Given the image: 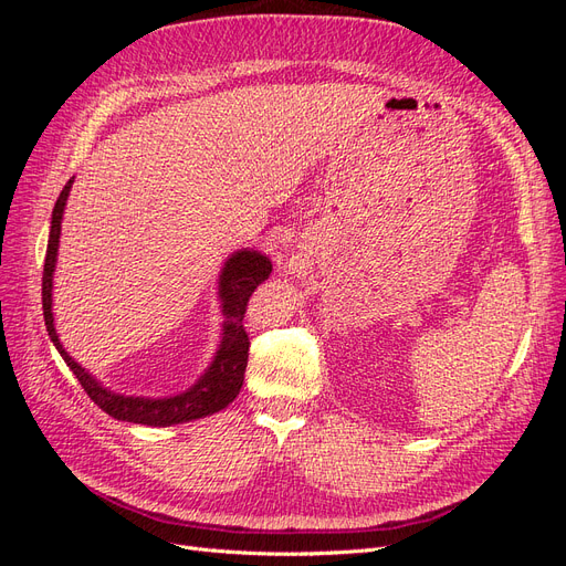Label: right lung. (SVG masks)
<instances>
[{"label": "right lung", "instance_id": "right-lung-1", "mask_svg": "<svg viewBox=\"0 0 566 566\" xmlns=\"http://www.w3.org/2000/svg\"><path fill=\"white\" fill-rule=\"evenodd\" d=\"M71 184L63 186V191L54 205V214H51V231L46 243V256H44V273H42V310H44V323L51 342H54L59 354L67 368L73 370L82 389L90 394V399L106 410L108 416L125 420V422H139L150 427H167L179 424L186 420H196L212 416L217 410L227 408L243 387L245 366H248V349L250 337L245 333V310L256 285L264 283L271 273V262L260 252H235L227 262L224 271L219 279V295L224 302V339L214 356L212 366L208 373L184 394L169 399H139V397H123V394H113L106 387H101L92 375L84 370L75 358L65 354L63 345L59 342V335L54 331V316H51V279H54V264L59 252V235H61V217L67 200V191Z\"/></svg>", "mask_w": 566, "mask_h": 566}]
</instances>
